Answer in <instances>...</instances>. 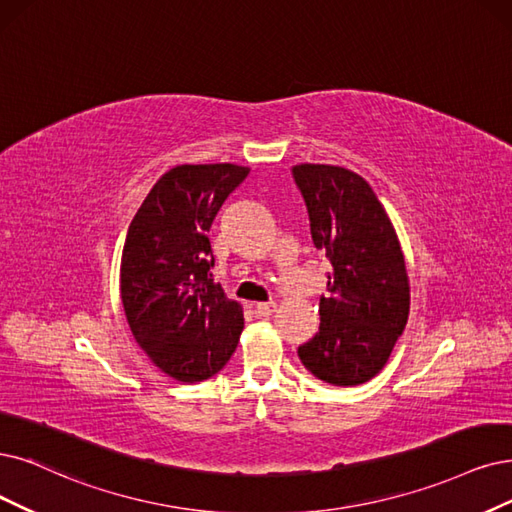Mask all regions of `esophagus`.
Returning a JSON list of instances; mask_svg holds the SVG:
<instances>
[{"mask_svg": "<svg viewBox=\"0 0 512 512\" xmlns=\"http://www.w3.org/2000/svg\"><path fill=\"white\" fill-rule=\"evenodd\" d=\"M274 312H276V304H274V301H266V304H257V306H255V314H257V316H263V318L272 316Z\"/></svg>", "mask_w": 512, "mask_h": 512, "instance_id": "34e87169", "label": "esophagus"}]
</instances>
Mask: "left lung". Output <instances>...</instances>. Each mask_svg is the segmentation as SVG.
I'll use <instances>...</instances> for the list:
<instances>
[{
	"label": "left lung",
	"mask_w": 512,
	"mask_h": 512,
	"mask_svg": "<svg viewBox=\"0 0 512 512\" xmlns=\"http://www.w3.org/2000/svg\"><path fill=\"white\" fill-rule=\"evenodd\" d=\"M316 249L329 259L318 333L297 348L304 367L333 386L380 373L409 316V280L399 238L371 185L342 166L299 164Z\"/></svg>",
	"instance_id": "1"
}]
</instances>
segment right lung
<instances>
[{"mask_svg": "<svg viewBox=\"0 0 512 512\" xmlns=\"http://www.w3.org/2000/svg\"><path fill=\"white\" fill-rule=\"evenodd\" d=\"M246 175L236 164L170 168L128 225L120 270L128 325L177 382L208 380L238 346L242 310L215 282L208 230Z\"/></svg>", "mask_w": 512, "mask_h": 512, "instance_id": "right-lung-1", "label": "right lung"}]
</instances>
